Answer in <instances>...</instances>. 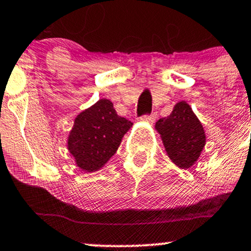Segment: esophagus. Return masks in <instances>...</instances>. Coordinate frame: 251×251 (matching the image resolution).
Masks as SVG:
<instances>
[{"mask_svg": "<svg viewBox=\"0 0 251 251\" xmlns=\"http://www.w3.org/2000/svg\"><path fill=\"white\" fill-rule=\"evenodd\" d=\"M156 115H157V114H156L155 111H152L151 114H146V115H143L142 119L146 120V121H148V122H151V123H152V122H154V121H155V119H156Z\"/></svg>", "mask_w": 251, "mask_h": 251, "instance_id": "34e87169", "label": "esophagus"}]
</instances>
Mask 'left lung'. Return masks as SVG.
Listing matches in <instances>:
<instances>
[{
  "label": "left lung",
  "instance_id": "1",
  "mask_svg": "<svg viewBox=\"0 0 251 251\" xmlns=\"http://www.w3.org/2000/svg\"><path fill=\"white\" fill-rule=\"evenodd\" d=\"M156 129L174 163L185 169L197 161L204 147L205 134L189 104L177 103L169 116L156 122Z\"/></svg>",
  "mask_w": 251,
  "mask_h": 251
}]
</instances>
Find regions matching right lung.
Listing matches in <instances>:
<instances>
[{
    "label": "right lung",
    "instance_id": "right-lung-1",
    "mask_svg": "<svg viewBox=\"0 0 251 251\" xmlns=\"http://www.w3.org/2000/svg\"><path fill=\"white\" fill-rule=\"evenodd\" d=\"M131 126L130 121L116 114L109 100H100L76 117L68 149L81 169L96 172L116 152Z\"/></svg>",
    "mask_w": 251,
    "mask_h": 251
}]
</instances>
